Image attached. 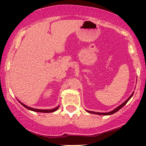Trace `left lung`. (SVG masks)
Listing matches in <instances>:
<instances>
[{
	"label": "left lung",
	"mask_w": 146,
	"mask_h": 146,
	"mask_svg": "<svg viewBox=\"0 0 146 146\" xmlns=\"http://www.w3.org/2000/svg\"><path fill=\"white\" fill-rule=\"evenodd\" d=\"M133 94H134V92L132 93V95H130V96L129 97V98L127 99V100H125L124 102H123V104H121V105H119L118 107H117V108H115V109L113 110H112V111H110V112H108V113H98V112H96V113H95V112H94V111H89V110H86V111L88 112V113H89L96 114V115H113V114L115 113H116V112L118 111L119 110L121 109V108L123 106H125V104H126V103L129 101V100H130V98H132V95H133Z\"/></svg>",
	"instance_id": "obj_1"
}]
</instances>
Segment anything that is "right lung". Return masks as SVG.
<instances>
[{
    "label": "right lung",
    "instance_id": "right-lung-1",
    "mask_svg": "<svg viewBox=\"0 0 146 146\" xmlns=\"http://www.w3.org/2000/svg\"><path fill=\"white\" fill-rule=\"evenodd\" d=\"M18 102H19L20 103H21V104L25 107V108H26L27 109L30 110H32V111H35V112H39V113H53V112L56 111V110H58V108H59V107H60V106H58L56 107V108H53V109H50V110L49 109H47V110H46V109H36V108H31V107H29V106H28L22 103L21 102H20L19 100H18Z\"/></svg>",
    "mask_w": 146,
    "mask_h": 146
}]
</instances>
